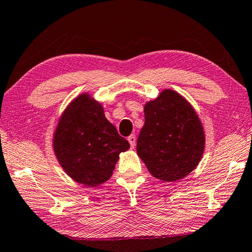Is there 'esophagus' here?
<instances>
[{
	"instance_id": "esophagus-1",
	"label": "esophagus",
	"mask_w": 252,
	"mask_h": 252,
	"mask_svg": "<svg viewBox=\"0 0 252 252\" xmlns=\"http://www.w3.org/2000/svg\"><path fill=\"white\" fill-rule=\"evenodd\" d=\"M128 142H129V144H130V147L131 148H134L135 147V145H136V136L135 135H130L128 138Z\"/></svg>"
}]
</instances>
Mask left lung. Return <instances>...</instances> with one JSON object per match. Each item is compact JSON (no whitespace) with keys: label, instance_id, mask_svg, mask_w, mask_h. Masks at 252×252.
Wrapping results in <instances>:
<instances>
[{"label":"left lung","instance_id":"obj_1","mask_svg":"<svg viewBox=\"0 0 252 252\" xmlns=\"http://www.w3.org/2000/svg\"><path fill=\"white\" fill-rule=\"evenodd\" d=\"M145 124L137 154L156 179L175 182L189 175L204 152V130L191 104L174 90L164 89L144 106Z\"/></svg>","mask_w":252,"mask_h":252}]
</instances>
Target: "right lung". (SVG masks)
Masks as SVG:
<instances>
[{
    "label": "right lung",
    "instance_id": "right-lung-1",
    "mask_svg": "<svg viewBox=\"0 0 252 252\" xmlns=\"http://www.w3.org/2000/svg\"><path fill=\"white\" fill-rule=\"evenodd\" d=\"M129 143L107 121L104 108L87 93L64 109L53 135V151L63 171L76 182L98 187L110 179L119 154Z\"/></svg>",
    "mask_w": 252,
    "mask_h": 252
}]
</instances>
